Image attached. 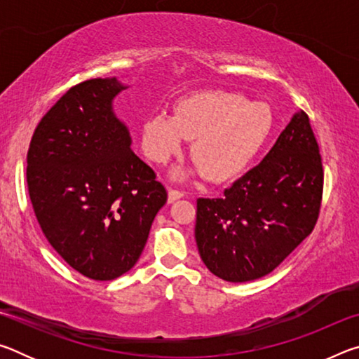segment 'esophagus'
<instances>
[{
	"label": "esophagus",
	"mask_w": 359,
	"mask_h": 359,
	"mask_svg": "<svg viewBox=\"0 0 359 359\" xmlns=\"http://www.w3.org/2000/svg\"><path fill=\"white\" fill-rule=\"evenodd\" d=\"M184 196H185V191L174 190V188H171V190L168 191V203H174V201H177V199L184 198Z\"/></svg>",
	"instance_id": "esophagus-1"
}]
</instances>
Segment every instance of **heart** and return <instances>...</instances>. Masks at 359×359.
Returning a JSON list of instances; mask_svg holds the SVG:
<instances>
[{
    "mask_svg": "<svg viewBox=\"0 0 359 359\" xmlns=\"http://www.w3.org/2000/svg\"><path fill=\"white\" fill-rule=\"evenodd\" d=\"M271 112L238 93L209 90L177 101L174 115L154 114L141 125L145 156L166 165L193 139L196 171L212 182H226L245 171L271 131ZM180 175V174H177Z\"/></svg>",
    "mask_w": 359,
    "mask_h": 359,
    "instance_id": "b5f03b06",
    "label": "heart"
}]
</instances>
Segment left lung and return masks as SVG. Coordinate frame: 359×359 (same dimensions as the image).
<instances>
[{
	"label": "left lung",
	"instance_id": "left-lung-1",
	"mask_svg": "<svg viewBox=\"0 0 359 359\" xmlns=\"http://www.w3.org/2000/svg\"><path fill=\"white\" fill-rule=\"evenodd\" d=\"M323 175L311 120L301 111L258 166L222 198L196 201L194 238L208 269L234 283L274 271L313 231Z\"/></svg>",
	"mask_w": 359,
	"mask_h": 359
}]
</instances>
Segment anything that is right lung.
Segmentation results:
<instances>
[{
    "mask_svg": "<svg viewBox=\"0 0 359 359\" xmlns=\"http://www.w3.org/2000/svg\"><path fill=\"white\" fill-rule=\"evenodd\" d=\"M123 88L115 77L71 87L41 118L27 155L42 233L72 269L93 280H114L136 264L168 201L114 115L112 100Z\"/></svg>",
    "mask_w": 359,
    "mask_h": 359,
    "instance_id": "right-lung-1",
    "label": "right lung"
}]
</instances>
